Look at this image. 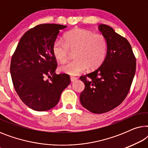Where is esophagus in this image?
Here are the masks:
<instances>
[{
	"label": "esophagus",
	"mask_w": 148,
	"mask_h": 148,
	"mask_svg": "<svg viewBox=\"0 0 148 148\" xmlns=\"http://www.w3.org/2000/svg\"><path fill=\"white\" fill-rule=\"evenodd\" d=\"M70 79H71V82H74V81L77 79V77H75V76H71Z\"/></svg>",
	"instance_id": "34e87169"
}]
</instances>
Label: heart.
Listing matches in <instances>:
<instances>
[{"label": "heart", "mask_w": 148, "mask_h": 148, "mask_svg": "<svg viewBox=\"0 0 148 148\" xmlns=\"http://www.w3.org/2000/svg\"><path fill=\"white\" fill-rule=\"evenodd\" d=\"M64 42L57 40L52 46V53L60 62H65L71 52H75L73 60L61 66L60 70L69 75H77L88 68L93 70L104 61L108 52V41L101 34L90 30L74 28L66 32Z\"/></svg>", "instance_id": "1"}]
</instances>
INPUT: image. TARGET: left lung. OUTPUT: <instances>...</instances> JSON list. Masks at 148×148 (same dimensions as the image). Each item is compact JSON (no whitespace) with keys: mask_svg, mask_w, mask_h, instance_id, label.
Returning a JSON list of instances; mask_svg holds the SVG:
<instances>
[{"mask_svg":"<svg viewBox=\"0 0 148 148\" xmlns=\"http://www.w3.org/2000/svg\"><path fill=\"white\" fill-rule=\"evenodd\" d=\"M99 30L108 41L106 57L97 69L80 77L85 84L81 104L96 114L108 112L123 102L136 70V58L128 40L107 25L101 24Z\"/></svg>","mask_w":148,"mask_h":148,"instance_id":"left-lung-1","label":"left lung"}]
</instances>
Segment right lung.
I'll use <instances>...</instances> for the list:
<instances>
[{
  "instance_id": "add662e5",
  "label": "right lung",
  "mask_w": 148,
  "mask_h": 148,
  "mask_svg": "<svg viewBox=\"0 0 148 148\" xmlns=\"http://www.w3.org/2000/svg\"><path fill=\"white\" fill-rule=\"evenodd\" d=\"M58 24H40L26 32L12 56L10 71L15 90L24 104L36 111L51 109L71 83L69 75L56 74L57 62L52 46ZM46 76L49 80H45Z\"/></svg>"
}]
</instances>
